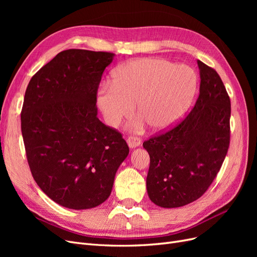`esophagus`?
I'll return each mask as SVG.
<instances>
[{"label": "esophagus", "instance_id": "obj_1", "mask_svg": "<svg viewBox=\"0 0 257 257\" xmlns=\"http://www.w3.org/2000/svg\"><path fill=\"white\" fill-rule=\"evenodd\" d=\"M141 144H142L141 138L135 137V136H130L127 138V145L130 148H132V149H134V148L141 146Z\"/></svg>", "mask_w": 257, "mask_h": 257}]
</instances>
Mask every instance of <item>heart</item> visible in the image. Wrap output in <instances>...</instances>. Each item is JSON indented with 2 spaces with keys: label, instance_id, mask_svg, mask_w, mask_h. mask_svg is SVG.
Segmentation results:
<instances>
[{
  "label": "heart",
  "instance_id": "1",
  "mask_svg": "<svg viewBox=\"0 0 257 257\" xmlns=\"http://www.w3.org/2000/svg\"><path fill=\"white\" fill-rule=\"evenodd\" d=\"M197 83V75L189 66L160 58L137 59L115 69L112 82L99 89L97 103L111 126L130 116L137 103L142 118L133 127L142 130L146 121L153 131L164 132L188 111Z\"/></svg>",
  "mask_w": 257,
  "mask_h": 257
}]
</instances>
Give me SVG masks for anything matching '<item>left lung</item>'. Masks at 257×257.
<instances>
[{"instance_id":"1","label":"left lung","mask_w":257,"mask_h":257,"mask_svg":"<svg viewBox=\"0 0 257 257\" xmlns=\"http://www.w3.org/2000/svg\"><path fill=\"white\" fill-rule=\"evenodd\" d=\"M199 95L185 119L166 133L150 138L147 192L152 203L178 208L208 190L229 147L230 99L213 68L197 60Z\"/></svg>"}]
</instances>
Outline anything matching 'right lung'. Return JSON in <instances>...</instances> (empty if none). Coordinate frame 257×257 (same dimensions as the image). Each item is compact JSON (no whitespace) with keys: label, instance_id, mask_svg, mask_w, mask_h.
<instances>
[{"label":"right lung","instance_id":"1","mask_svg":"<svg viewBox=\"0 0 257 257\" xmlns=\"http://www.w3.org/2000/svg\"><path fill=\"white\" fill-rule=\"evenodd\" d=\"M113 57L64 50L28 84L21 132L29 166L41 190L65 208L103 204L130 152L119 132L97 118L98 84Z\"/></svg>","mask_w":257,"mask_h":257}]
</instances>
